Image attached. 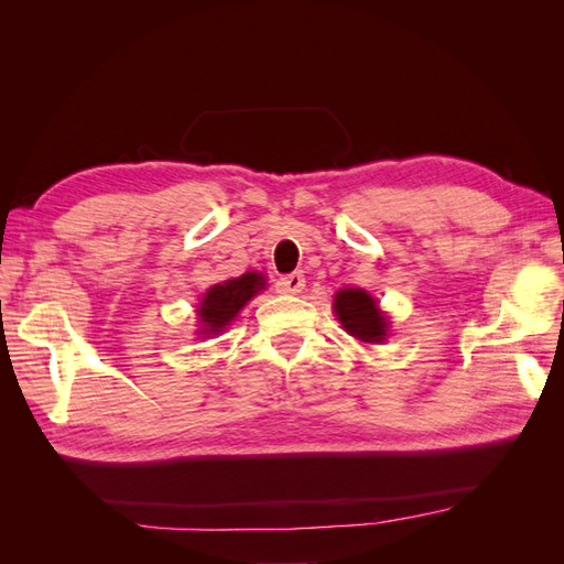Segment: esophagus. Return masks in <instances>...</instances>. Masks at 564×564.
Masks as SVG:
<instances>
[{
    "mask_svg": "<svg viewBox=\"0 0 564 564\" xmlns=\"http://www.w3.org/2000/svg\"><path fill=\"white\" fill-rule=\"evenodd\" d=\"M278 292L280 294H301L303 286H305V278L301 275V272H292V275H282L278 282Z\"/></svg>",
    "mask_w": 564,
    "mask_h": 564,
    "instance_id": "34e87169",
    "label": "esophagus"
}]
</instances>
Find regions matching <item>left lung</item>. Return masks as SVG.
I'll return each instance as SVG.
<instances>
[{
	"label": "left lung",
	"mask_w": 564,
	"mask_h": 564,
	"mask_svg": "<svg viewBox=\"0 0 564 564\" xmlns=\"http://www.w3.org/2000/svg\"><path fill=\"white\" fill-rule=\"evenodd\" d=\"M336 317L344 324V329L365 340V344H379L386 338L388 324L383 313L379 311L377 301H373L362 289H344L334 299Z\"/></svg>",
	"instance_id": "8db88e82"
}]
</instances>
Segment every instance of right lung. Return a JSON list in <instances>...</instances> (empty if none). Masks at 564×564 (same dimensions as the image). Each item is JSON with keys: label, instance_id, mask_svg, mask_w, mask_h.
Segmentation results:
<instances>
[{"label": "right lung", "instance_id": "1", "mask_svg": "<svg viewBox=\"0 0 564 564\" xmlns=\"http://www.w3.org/2000/svg\"><path fill=\"white\" fill-rule=\"evenodd\" d=\"M263 289V278L259 272H247V275L228 280L224 284L212 286L202 299L199 319L204 324V334H216L245 308V303Z\"/></svg>", "mask_w": 564, "mask_h": 564}]
</instances>
